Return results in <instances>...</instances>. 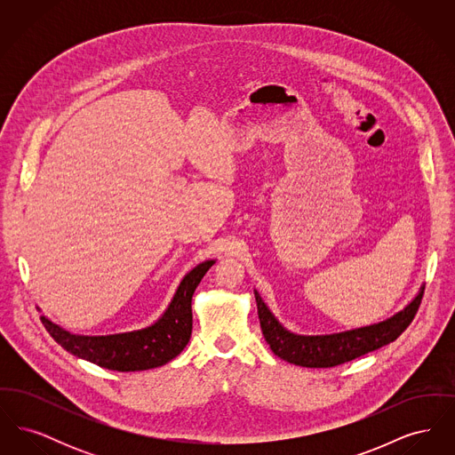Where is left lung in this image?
I'll list each match as a JSON object with an SVG mask.
<instances>
[{"instance_id":"obj_1","label":"left lung","mask_w":455,"mask_h":455,"mask_svg":"<svg viewBox=\"0 0 455 455\" xmlns=\"http://www.w3.org/2000/svg\"><path fill=\"white\" fill-rule=\"evenodd\" d=\"M423 290L425 288L421 286L411 302L386 321L317 336H305L288 331L267 308L258 290H254V297L258 303L264 339L276 356L299 367L331 368L351 362L395 341L404 332V329L411 324L423 299Z\"/></svg>"}]
</instances>
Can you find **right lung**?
I'll list each match as a JSON object with an SVG mask.
<instances>
[{"instance_id":"1","label":"right lung","mask_w":455,"mask_h":455,"mask_svg":"<svg viewBox=\"0 0 455 455\" xmlns=\"http://www.w3.org/2000/svg\"><path fill=\"white\" fill-rule=\"evenodd\" d=\"M217 259H208L193 267L179 283L165 312L143 329L87 336L66 331L45 315L44 327L58 345L71 355L116 371H140L162 367L172 362L186 347L193 332V295L206 271Z\"/></svg>"}]
</instances>
